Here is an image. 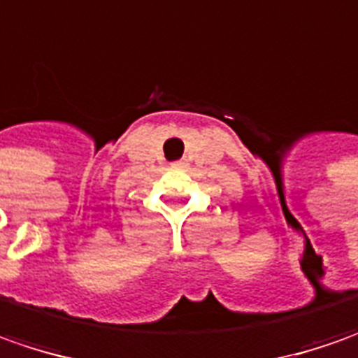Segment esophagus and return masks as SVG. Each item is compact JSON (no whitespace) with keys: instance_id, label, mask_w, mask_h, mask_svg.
<instances>
[{"instance_id":"1","label":"esophagus","mask_w":358,"mask_h":358,"mask_svg":"<svg viewBox=\"0 0 358 358\" xmlns=\"http://www.w3.org/2000/svg\"><path fill=\"white\" fill-rule=\"evenodd\" d=\"M172 166H174V168H182V166H184V162H182V160H180V162H174V164H172Z\"/></svg>"}]
</instances>
